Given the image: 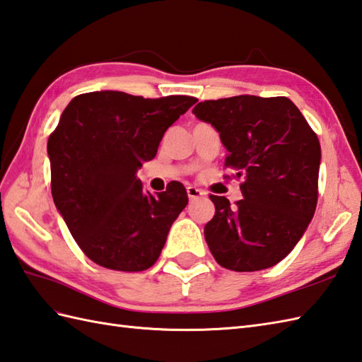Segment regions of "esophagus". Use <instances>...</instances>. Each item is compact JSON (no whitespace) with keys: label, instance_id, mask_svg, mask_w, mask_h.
I'll use <instances>...</instances> for the list:
<instances>
[{"label":"esophagus","instance_id":"1","mask_svg":"<svg viewBox=\"0 0 362 362\" xmlns=\"http://www.w3.org/2000/svg\"><path fill=\"white\" fill-rule=\"evenodd\" d=\"M187 194H188L189 200H196V199H199L202 196H205V192L202 191V189H199V188H196V187H188L187 188Z\"/></svg>","mask_w":362,"mask_h":362}]
</instances>
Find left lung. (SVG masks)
Masks as SVG:
<instances>
[{"label":"left lung","mask_w":362,"mask_h":362,"mask_svg":"<svg viewBox=\"0 0 362 362\" xmlns=\"http://www.w3.org/2000/svg\"><path fill=\"white\" fill-rule=\"evenodd\" d=\"M192 114L219 132L228 151L225 166L242 179L243 199L234 205L209 196L216 206L204 230L209 251L233 272L281 262L313 219L321 165L317 136L287 97L208 100Z\"/></svg>","instance_id":"1"}]
</instances>
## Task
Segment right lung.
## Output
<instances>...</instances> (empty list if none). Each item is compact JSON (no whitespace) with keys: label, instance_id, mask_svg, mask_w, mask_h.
<instances>
[{"label":"right lung","instance_id":"1","mask_svg":"<svg viewBox=\"0 0 362 362\" xmlns=\"http://www.w3.org/2000/svg\"><path fill=\"white\" fill-rule=\"evenodd\" d=\"M196 102L95 90L66 106L47 140L50 188L72 238L95 264L143 272L160 256L171 225L188 205L187 189L174 182L154 196L143 189L137 171Z\"/></svg>","mask_w":362,"mask_h":362}]
</instances>
